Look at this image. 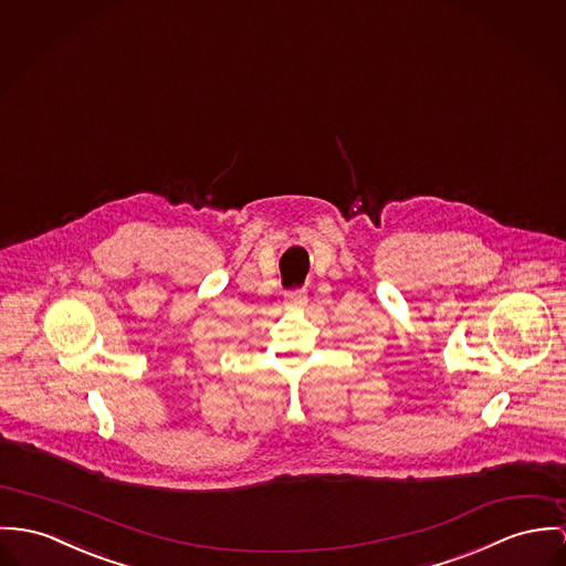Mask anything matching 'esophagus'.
Instances as JSON below:
<instances>
[{
  "label": "esophagus",
  "mask_w": 566,
  "mask_h": 566,
  "mask_svg": "<svg viewBox=\"0 0 566 566\" xmlns=\"http://www.w3.org/2000/svg\"><path fill=\"white\" fill-rule=\"evenodd\" d=\"M305 304H307V293H305V291L289 293V295H286V302H284V305H286L289 310H300V307H304Z\"/></svg>",
  "instance_id": "34e87169"
}]
</instances>
